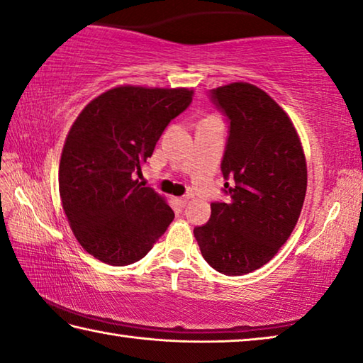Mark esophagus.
<instances>
[{
  "label": "esophagus",
  "mask_w": 363,
  "mask_h": 363,
  "mask_svg": "<svg viewBox=\"0 0 363 363\" xmlns=\"http://www.w3.org/2000/svg\"><path fill=\"white\" fill-rule=\"evenodd\" d=\"M176 202L179 203L181 206H186L187 202H189V197H179V199H176Z\"/></svg>",
  "instance_id": "esophagus-1"
}]
</instances>
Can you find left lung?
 <instances>
[{"instance_id": "obj_1", "label": "left lung", "mask_w": 363, "mask_h": 363, "mask_svg": "<svg viewBox=\"0 0 363 363\" xmlns=\"http://www.w3.org/2000/svg\"><path fill=\"white\" fill-rule=\"evenodd\" d=\"M226 114L229 135L221 171L228 203H211L206 224L194 229L211 268L252 273L278 254L294 231L307 192V163L286 111L267 91L233 82L210 91Z\"/></svg>"}]
</instances>
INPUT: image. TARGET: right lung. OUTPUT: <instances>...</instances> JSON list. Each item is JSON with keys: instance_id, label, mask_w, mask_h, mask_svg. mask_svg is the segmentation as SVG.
<instances>
[{"instance_id": "add662e5", "label": "right lung", "mask_w": 363, "mask_h": 363, "mask_svg": "<svg viewBox=\"0 0 363 363\" xmlns=\"http://www.w3.org/2000/svg\"><path fill=\"white\" fill-rule=\"evenodd\" d=\"M192 96L182 87L119 85L74 121L61 153L60 195L79 244L100 262L124 267L140 260L174 218L166 199L132 174Z\"/></svg>"}]
</instances>
